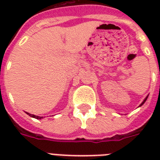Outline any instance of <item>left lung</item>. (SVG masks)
I'll use <instances>...</instances> for the list:
<instances>
[{"mask_svg": "<svg viewBox=\"0 0 160 160\" xmlns=\"http://www.w3.org/2000/svg\"><path fill=\"white\" fill-rule=\"evenodd\" d=\"M148 96H149V95H147V96H146V98H145V99H144V101H143V102H142L141 104H140V105H139V106H141V105H144V102H145V101H146V100H147V99H148Z\"/></svg>", "mask_w": 160, "mask_h": 160, "instance_id": "obj_1", "label": "left lung"}]
</instances>
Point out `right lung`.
<instances>
[{
	"label": "right lung",
	"mask_w": 160,
	"mask_h": 160,
	"mask_svg": "<svg viewBox=\"0 0 160 160\" xmlns=\"http://www.w3.org/2000/svg\"><path fill=\"white\" fill-rule=\"evenodd\" d=\"M26 114H28L29 116L32 117V118H35V119H41L43 117H41V116H37V115H35V114H30V113H27V112H26Z\"/></svg>",
	"instance_id": "add662e5"
}]
</instances>
